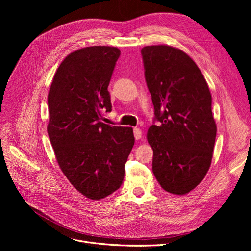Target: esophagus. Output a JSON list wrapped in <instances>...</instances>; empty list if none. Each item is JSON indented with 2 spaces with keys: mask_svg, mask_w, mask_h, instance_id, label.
Here are the masks:
<instances>
[{
  "mask_svg": "<svg viewBox=\"0 0 251 251\" xmlns=\"http://www.w3.org/2000/svg\"><path fill=\"white\" fill-rule=\"evenodd\" d=\"M133 133H134V137L135 139H140L142 136V131L140 128H134L133 129Z\"/></svg>",
  "mask_w": 251,
  "mask_h": 251,
  "instance_id": "esophagus-1",
  "label": "esophagus"
}]
</instances>
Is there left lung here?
Here are the masks:
<instances>
[{"label": "left lung", "instance_id": "obj_1", "mask_svg": "<svg viewBox=\"0 0 251 251\" xmlns=\"http://www.w3.org/2000/svg\"><path fill=\"white\" fill-rule=\"evenodd\" d=\"M144 75L154 108L148 131L152 172L166 191L183 195L205 177L212 163L217 125L212 96L194 61L166 46L141 50Z\"/></svg>", "mask_w": 251, "mask_h": 251}]
</instances>
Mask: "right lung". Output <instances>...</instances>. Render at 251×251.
I'll return each mask as SVG.
<instances>
[{
  "mask_svg": "<svg viewBox=\"0 0 251 251\" xmlns=\"http://www.w3.org/2000/svg\"><path fill=\"white\" fill-rule=\"evenodd\" d=\"M120 54L107 46L71 52L60 64L48 96V134L56 160L72 185L92 201L120 188L134 146L132 128L100 121L104 111H112L108 86Z\"/></svg>",
  "mask_w": 251,
  "mask_h": 251,
  "instance_id": "add662e5",
  "label": "right lung"
}]
</instances>
